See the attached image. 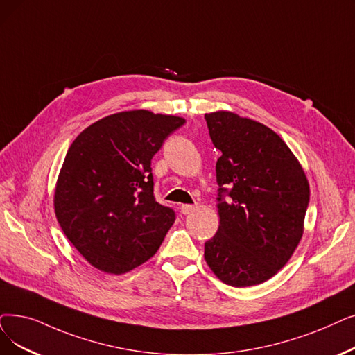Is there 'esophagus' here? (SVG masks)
Wrapping results in <instances>:
<instances>
[{
    "label": "esophagus",
    "instance_id": "obj_1",
    "mask_svg": "<svg viewBox=\"0 0 355 355\" xmlns=\"http://www.w3.org/2000/svg\"><path fill=\"white\" fill-rule=\"evenodd\" d=\"M196 209H197V206H194V205H181V207H180V210H181L182 214H190V213H193Z\"/></svg>",
    "mask_w": 355,
    "mask_h": 355
}]
</instances>
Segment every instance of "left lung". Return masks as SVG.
<instances>
[{
  "instance_id": "obj_1",
  "label": "left lung",
  "mask_w": 355,
  "mask_h": 355,
  "mask_svg": "<svg viewBox=\"0 0 355 355\" xmlns=\"http://www.w3.org/2000/svg\"><path fill=\"white\" fill-rule=\"evenodd\" d=\"M205 119L222 152L219 229L205 243V259L225 284H261L287 264L303 236L309 181L295 153L263 123L226 110Z\"/></svg>"
}]
</instances>
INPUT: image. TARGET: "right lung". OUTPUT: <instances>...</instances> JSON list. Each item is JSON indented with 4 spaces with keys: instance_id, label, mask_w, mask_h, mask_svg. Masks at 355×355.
<instances>
[{
    "instance_id": "add662e5",
    "label": "right lung",
    "mask_w": 355,
    "mask_h": 355,
    "mask_svg": "<svg viewBox=\"0 0 355 355\" xmlns=\"http://www.w3.org/2000/svg\"><path fill=\"white\" fill-rule=\"evenodd\" d=\"M184 123L149 110L120 112L92 123L69 146L55 214L92 267L120 275L157 254L175 213L153 197L150 159Z\"/></svg>"
}]
</instances>
